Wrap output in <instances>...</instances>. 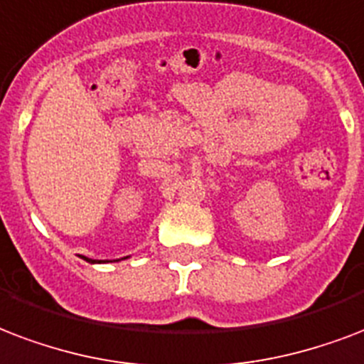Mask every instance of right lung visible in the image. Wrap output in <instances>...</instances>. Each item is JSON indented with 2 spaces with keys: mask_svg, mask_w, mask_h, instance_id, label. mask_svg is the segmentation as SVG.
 Instances as JSON below:
<instances>
[{
  "mask_svg": "<svg viewBox=\"0 0 364 364\" xmlns=\"http://www.w3.org/2000/svg\"><path fill=\"white\" fill-rule=\"evenodd\" d=\"M83 259H85V262H90V263H101V262H95V259H90V257H83ZM122 259H126V257H122ZM116 262H118V259H116Z\"/></svg>",
  "mask_w": 364,
  "mask_h": 364,
  "instance_id": "add662e5",
  "label": "right lung"
}]
</instances>
